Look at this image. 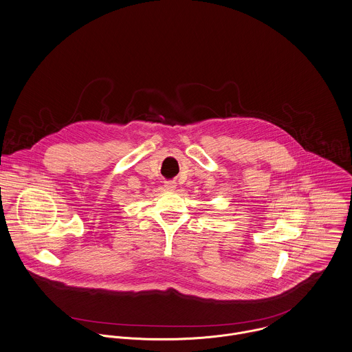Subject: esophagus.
Segmentation results:
<instances>
[{
	"mask_svg": "<svg viewBox=\"0 0 352 352\" xmlns=\"http://www.w3.org/2000/svg\"><path fill=\"white\" fill-rule=\"evenodd\" d=\"M165 188H166V190H175V188H176V182H173V180H166V182H165Z\"/></svg>",
	"mask_w": 352,
	"mask_h": 352,
	"instance_id": "obj_1",
	"label": "esophagus"
}]
</instances>
